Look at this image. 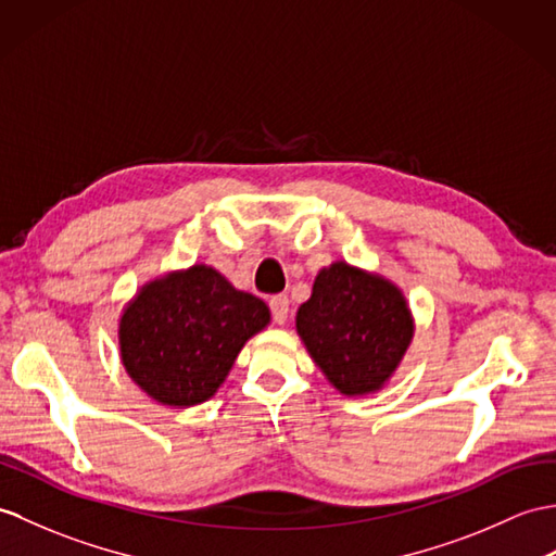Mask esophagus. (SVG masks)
Segmentation results:
<instances>
[{"instance_id": "1", "label": "esophagus", "mask_w": 556, "mask_h": 556, "mask_svg": "<svg viewBox=\"0 0 556 556\" xmlns=\"http://www.w3.org/2000/svg\"><path fill=\"white\" fill-rule=\"evenodd\" d=\"M269 309H273V317H275V321L277 325H283V321L289 319V299L287 295H273V299H269Z\"/></svg>"}]
</instances>
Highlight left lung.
<instances>
[{"label":"left lung","mask_w":556,"mask_h":556,"mask_svg":"<svg viewBox=\"0 0 556 556\" xmlns=\"http://www.w3.org/2000/svg\"><path fill=\"white\" fill-rule=\"evenodd\" d=\"M295 331L343 395L381 391L415 337L409 305L393 281L343 261L319 269Z\"/></svg>","instance_id":"8db88e82"}]
</instances>
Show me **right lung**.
Masks as SVG:
<instances>
[{
  "label": "right lung",
  "mask_w": 556,
  "mask_h": 556,
  "mask_svg": "<svg viewBox=\"0 0 556 556\" xmlns=\"http://www.w3.org/2000/svg\"><path fill=\"white\" fill-rule=\"evenodd\" d=\"M269 325V307L208 265L144 283L118 327L125 371L161 405L205 403L225 383L243 343Z\"/></svg>",
  "instance_id": "add662e5"
}]
</instances>
